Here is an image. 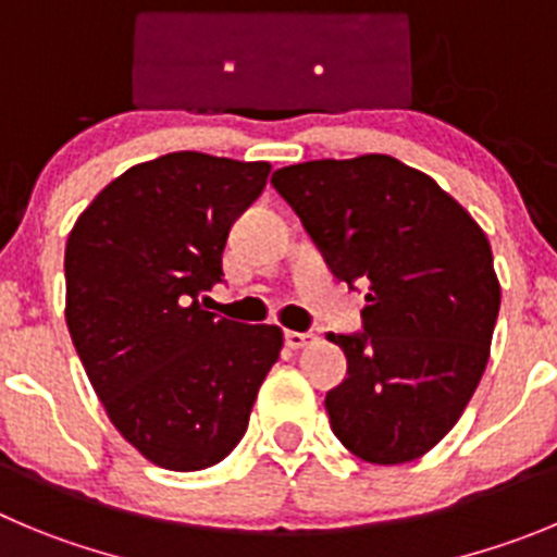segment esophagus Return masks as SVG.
I'll return each instance as SVG.
<instances>
[{
	"label": "esophagus",
	"mask_w": 557,
	"mask_h": 557,
	"mask_svg": "<svg viewBox=\"0 0 557 557\" xmlns=\"http://www.w3.org/2000/svg\"><path fill=\"white\" fill-rule=\"evenodd\" d=\"M315 341H319V337H315L313 332H285V343H288L290 349H308Z\"/></svg>",
	"instance_id": "obj_1"
}]
</instances>
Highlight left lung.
I'll use <instances>...</instances> for the list:
<instances>
[{
	"instance_id": "left-lung-1",
	"label": "left lung",
	"mask_w": 557,
	"mask_h": 557,
	"mask_svg": "<svg viewBox=\"0 0 557 557\" xmlns=\"http://www.w3.org/2000/svg\"><path fill=\"white\" fill-rule=\"evenodd\" d=\"M272 186L337 280L368 285L362 332L335 335L349 376L326 393L335 436L371 465L429 454L490 360L500 283L486 233L393 156L290 164Z\"/></svg>"
}]
</instances>
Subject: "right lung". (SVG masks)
Returning <instances> with one entry per match:
<instances>
[{
  "instance_id": "right-lung-1",
  "label": "right lung",
  "mask_w": 557,
  "mask_h": 557,
  "mask_svg": "<svg viewBox=\"0 0 557 557\" xmlns=\"http://www.w3.org/2000/svg\"><path fill=\"white\" fill-rule=\"evenodd\" d=\"M272 164L178 150L114 178L65 244V321L109 420L153 465L206 470L249 423L283 330L202 310Z\"/></svg>"
}]
</instances>
